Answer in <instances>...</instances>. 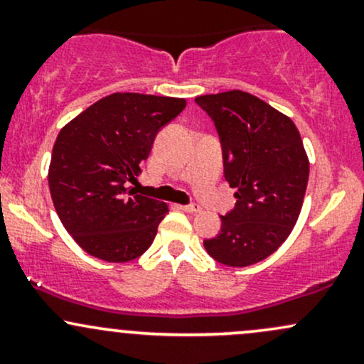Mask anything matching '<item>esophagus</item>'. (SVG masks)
Here are the masks:
<instances>
[{
  "instance_id": "esophagus-1",
  "label": "esophagus",
  "mask_w": 364,
  "mask_h": 364,
  "mask_svg": "<svg viewBox=\"0 0 364 364\" xmlns=\"http://www.w3.org/2000/svg\"><path fill=\"white\" fill-rule=\"evenodd\" d=\"M183 210L190 212V214H196V212H200V207L195 205V203H188V205H183Z\"/></svg>"
}]
</instances>
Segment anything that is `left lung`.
I'll list each match as a JSON object with an SVG mask.
<instances>
[{
  "instance_id": "obj_1",
  "label": "left lung",
  "mask_w": 364,
  "mask_h": 364,
  "mask_svg": "<svg viewBox=\"0 0 364 364\" xmlns=\"http://www.w3.org/2000/svg\"><path fill=\"white\" fill-rule=\"evenodd\" d=\"M195 102L214 121L224 178L236 188L235 207L203 246L223 265H253L287 240L301 212L310 174L301 135L287 116L248 92L200 95Z\"/></svg>"
}]
</instances>
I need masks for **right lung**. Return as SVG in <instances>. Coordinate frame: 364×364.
Here are the masks:
<instances>
[{
    "label": "right lung",
    "instance_id": "right-lung-1",
    "mask_svg": "<svg viewBox=\"0 0 364 364\" xmlns=\"http://www.w3.org/2000/svg\"><path fill=\"white\" fill-rule=\"evenodd\" d=\"M186 101L135 92L101 99L61 129L49 166L51 198L87 253L121 263L149 250L168 205L136 195L140 164Z\"/></svg>",
    "mask_w": 364,
    "mask_h": 364
}]
</instances>
